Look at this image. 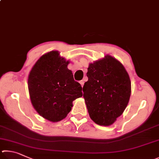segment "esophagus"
<instances>
[{"label": "esophagus", "instance_id": "esophagus-1", "mask_svg": "<svg viewBox=\"0 0 159 159\" xmlns=\"http://www.w3.org/2000/svg\"><path fill=\"white\" fill-rule=\"evenodd\" d=\"M80 84H81L82 87H83V86H84V80H81V81L80 82Z\"/></svg>", "mask_w": 159, "mask_h": 159}]
</instances>
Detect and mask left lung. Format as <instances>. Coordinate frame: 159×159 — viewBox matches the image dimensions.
<instances>
[{"instance_id": "1", "label": "left lung", "mask_w": 159, "mask_h": 159, "mask_svg": "<svg viewBox=\"0 0 159 159\" xmlns=\"http://www.w3.org/2000/svg\"><path fill=\"white\" fill-rule=\"evenodd\" d=\"M83 97L90 118L100 126L116 121L126 109L131 82L122 63L110 55L89 63Z\"/></svg>"}]
</instances>
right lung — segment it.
Masks as SVG:
<instances>
[{
	"label": "right lung",
	"instance_id": "add662e5",
	"mask_svg": "<svg viewBox=\"0 0 159 159\" xmlns=\"http://www.w3.org/2000/svg\"><path fill=\"white\" fill-rule=\"evenodd\" d=\"M70 61L51 51L42 56L28 77L30 101L40 116L52 122L65 119L72 101L82 96V88L68 68Z\"/></svg>",
	"mask_w": 159,
	"mask_h": 159
}]
</instances>
